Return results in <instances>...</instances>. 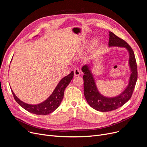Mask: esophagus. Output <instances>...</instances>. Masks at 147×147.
Returning <instances> with one entry per match:
<instances>
[{
  "instance_id": "1",
  "label": "esophagus",
  "mask_w": 147,
  "mask_h": 147,
  "mask_svg": "<svg viewBox=\"0 0 147 147\" xmlns=\"http://www.w3.org/2000/svg\"><path fill=\"white\" fill-rule=\"evenodd\" d=\"M80 74H81V72L79 68H76L74 69V74L75 76H79L80 75Z\"/></svg>"
}]
</instances>
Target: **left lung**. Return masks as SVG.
<instances>
[{"instance_id": "8db88e82", "label": "left lung", "mask_w": 147, "mask_h": 147, "mask_svg": "<svg viewBox=\"0 0 147 147\" xmlns=\"http://www.w3.org/2000/svg\"><path fill=\"white\" fill-rule=\"evenodd\" d=\"M109 46H117L126 48L129 55V65L131 74L129 78V84L126 89L121 93L115 97H107L99 92L96 84L90 69V66L84 65L82 68L84 73L83 79L84 81V95L89 105L94 109L101 111L107 112L116 110L126 103L133 94L138 78L137 65L135 54L132 48L121 38L109 32Z\"/></svg>"}]
</instances>
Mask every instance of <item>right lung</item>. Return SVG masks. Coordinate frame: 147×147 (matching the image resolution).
I'll use <instances>...</instances> for the list:
<instances>
[{
  "label": "right lung",
  "mask_w": 147,
  "mask_h": 147,
  "mask_svg": "<svg viewBox=\"0 0 147 147\" xmlns=\"http://www.w3.org/2000/svg\"><path fill=\"white\" fill-rule=\"evenodd\" d=\"M74 72L72 71L68 76L62 79L49 97L45 101L38 104H26L21 101L15 95L12 90H11L12 93L16 102L27 111L37 115H47L55 111L59 106L64 98V90L72 80Z\"/></svg>",
  "instance_id": "right-lung-1"
}]
</instances>
